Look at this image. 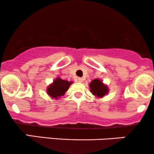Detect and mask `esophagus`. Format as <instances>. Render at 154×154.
I'll list each match as a JSON object with an SVG mask.
<instances>
[{
  "label": "esophagus",
  "instance_id": "34e87169",
  "mask_svg": "<svg viewBox=\"0 0 154 154\" xmlns=\"http://www.w3.org/2000/svg\"><path fill=\"white\" fill-rule=\"evenodd\" d=\"M77 81H78L79 82H82L83 81V79L81 78V77H78V78H77Z\"/></svg>",
  "mask_w": 154,
  "mask_h": 154
}]
</instances>
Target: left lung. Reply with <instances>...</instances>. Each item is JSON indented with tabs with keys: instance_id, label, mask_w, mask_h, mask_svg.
<instances>
[{
	"instance_id": "obj_1",
	"label": "left lung",
	"mask_w": 154,
	"mask_h": 154,
	"mask_svg": "<svg viewBox=\"0 0 154 154\" xmlns=\"http://www.w3.org/2000/svg\"><path fill=\"white\" fill-rule=\"evenodd\" d=\"M91 92L93 95L98 98H101L108 93V88L102 83L101 81L98 79H93L90 84Z\"/></svg>"
}]
</instances>
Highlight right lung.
Masks as SVG:
<instances>
[{"instance_id":"1","label":"right lung","mask_w":154,"mask_h":154,"mask_svg":"<svg viewBox=\"0 0 154 154\" xmlns=\"http://www.w3.org/2000/svg\"><path fill=\"white\" fill-rule=\"evenodd\" d=\"M72 82H68L66 80H63L60 78L55 79L53 84H51L48 88L47 93L52 98L58 99L59 97L62 96L65 94L67 90L69 88Z\"/></svg>"}]
</instances>
